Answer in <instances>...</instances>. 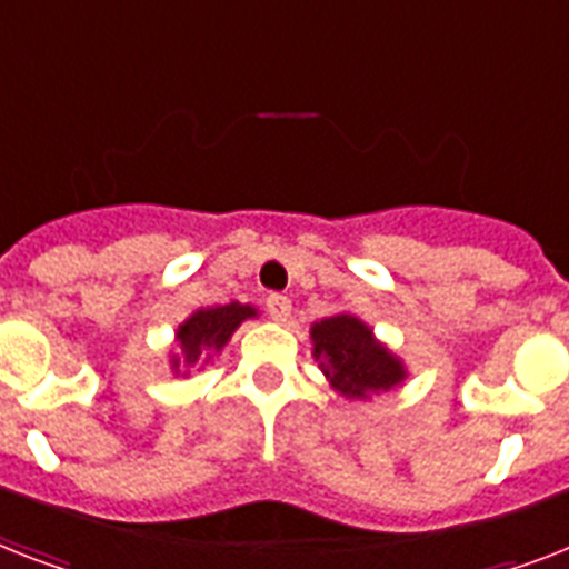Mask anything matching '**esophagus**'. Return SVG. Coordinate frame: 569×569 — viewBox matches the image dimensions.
I'll list each match as a JSON object with an SVG mask.
<instances>
[{
  "label": "esophagus",
  "mask_w": 569,
  "mask_h": 569,
  "mask_svg": "<svg viewBox=\"0 0 569 569\" xmlns=\"http://www.w3.org/2000/svg\"><path fill=\"white\" fill-rule=\"evenodd\" d=\"M266 310L274 321H286L289 316H292V301H289L286 295H268Z\"/></svg>",
  "instance_id": "34e87169"
}]
</instances>
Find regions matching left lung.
<instances>
[{
  "label": "left lung",
  "mask_w": 569,
  "mask_h": 569,
  "mask_svg": "<svg viewBox=\"0 0 569 569\" xmlns=\"http://www.w3.org/2000/svg\"><path fill=\"white\" fill-rule=\"evenodd\" d=\"M312 342L330 383L348 398H369L405 378L401 363L375 342L372 330L355 316L319 321L312 328Z\"/></svg>",
  "instance_id": "1"
}]
</instances>
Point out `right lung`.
<instances>
[{"mask_svg":"<svg viewBox=\"0 0 569 569\" xmlns=\"http://www.w3.org/2000/svg\"><path fill=\"white\" fill-rule=\"evenodd\" d=\"M253 316V307L248 303H223V307H212V310H197L186 325L180 328L177 339H180L182 363L194 366L206 357L209 348H223V342L230 339V333L239 328L241 321Z\"/></svg>","mask_w":569,"mask_h":569,"instance_id":"add662e5","label":"right lung"}]
</instances>
